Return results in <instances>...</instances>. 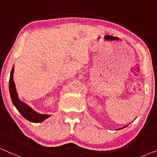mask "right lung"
Wrapping results in <instances>:
<instances>
[{
	"mask_svg": "<svg viewBox=\"0 0 157 157\" xmlns=\"http://www.w3.org/2000/svg\"><path fill=\"white\" fill-rule=\"evenodd\" d=\"M14 68L12 67L10 74V78H9V92H10V95L11 100L13 105L17 108L18 111L21 113L25 119H26L28 121H31V122L35 123H39L44 121V120L49 118L50 116L47 114H41L38 113L36 112L34 110H33L30 106L27 105L26 103L23 102L19 100L18 98V94L17 93L16 88H15V84L13 80V73Z\"/></svg>",
	"mask_w": 157,
	"mask_h": 157,
	"instance_id": "add662e5",
	"label": "right lung"
}]
</instances>
